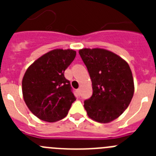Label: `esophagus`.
Wrapping results in <instances>:
<instances>
[{
	"label": "esophagus",
	"instance_id": "esophagus-1",
	"mask_svg": "<svg viewBox=\"0 0 156 156\" xmlns=\"http://www.w3.org/2000/svg\"><path fill=\"white\" fill-rule=\"evenodd\" d=\"M76 92H77V94H80V89H77L76 90Z\"/></svg>",
	"mask_w": 156,
	"mask_h": 156
}]
</instances>
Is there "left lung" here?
<instances>
[{"label":"left lung","mask_w":156,"mask_h":156,"mask_svg":"<svg viewBox=\"0 0 156 156\" xmlns=\"http://www.w3.org/2000/svg\"><path fill=\"white\" fill-rule=\"evenodd\" d=\"M79 54L90 74L93 94L84 108L93 120L107 123L126 109L134 84L129 65L113 52L101 48H83Z\"/></svg>","instance_id":"left-lung-1"}]
</instances>
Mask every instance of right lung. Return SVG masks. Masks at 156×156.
Instances as JSON below:
<instances>
[{"label": "right lung", "mask_w": 156, "mask_h": 156, "mask_svg": "<svg viewBox=\"0 0 156 156\" xmlns=\"http://www.w3.org/2000/svg\"><path fill=\"white\" fill-rule=\"evenodd\" d=\"M76 52L55 49L36 60L27 69L22 87L25 102L32 113L47 122L66 116L76 101L69 80L64 72L73 61Z\"/></svg>", "instance_id": "right-lung-1"}]
</instances>
